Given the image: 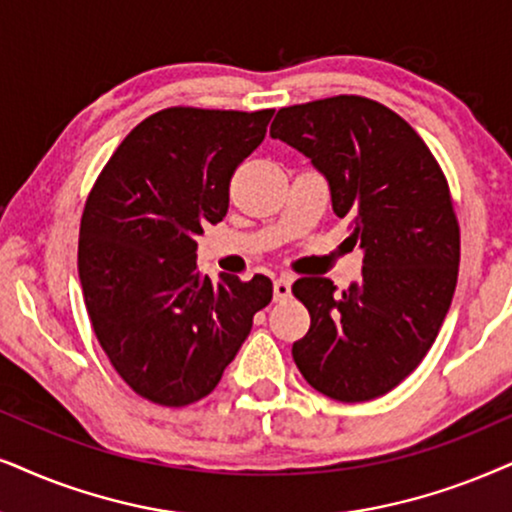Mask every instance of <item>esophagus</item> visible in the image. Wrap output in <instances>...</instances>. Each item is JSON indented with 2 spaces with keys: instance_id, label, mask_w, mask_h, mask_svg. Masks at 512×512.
<instances>
[{
  "instance_id": "esophagus-1",
  "label": "esophagus",
  "mask_w": 512,
  "mask_h": 512,
  "mask_svg": "<svg viewBox=\"0 0 512 512\" xmlns=\"http://www.w3.org/2000/svg\"><path fill=\"white\" fill-rule=\"evenodd\" d=\"M286 297H290V278H276L274 281V300H286Z\"/></svg>"
}]
</instances>
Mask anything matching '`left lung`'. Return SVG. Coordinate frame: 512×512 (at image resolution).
<instances>
[{"label":"left lung","mask_w":512,"mask_h":512,"mask_svg":"<svg viewBox=\"0 0 512 512\" xmlns=\"http://www.w3.org/2000/svg\"><path fill=\"white\" fill-rule=\"evenodd\" d=\"M269 134L328 179L364 250L361 281L342 293L323 276L293 283L312 316L295 364L331 399L383 397L428 354L456 290L461 231L442 167L409 122L364 96L281 108Z\"/></svg>","instance_id":"left-lung-1"}]
</instances>
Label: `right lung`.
Here are the masks:
<instances>
[{
	"mask_svg": "<svg viewBox=\"0 0 512 512\" xmlns=\"http://www.w3.org/2000/svg\"><path fill=\"white\" fill-rule=\"evenodd\" d=\"M271 115L153 113L111 155L84 205L77 269L89 321L120 378L153 404L208 397L271 302L267 276L212 281L196 262V236L224 219L231 177Z\"/></svg>",
	"mask_w": 512,
	"mask_h": 512,
	"instance_id": "add662e5",
	"label": "right lung"
}]
</instances>
